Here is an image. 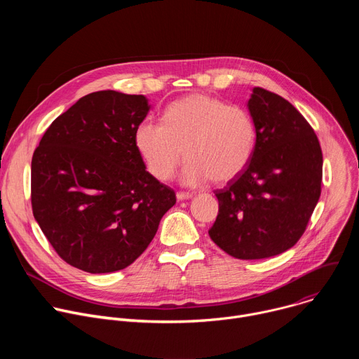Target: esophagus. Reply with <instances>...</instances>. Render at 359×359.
Listing matches in <instances>:
<instances>
[{"mask_svg": "<svg viewBox=\"0 0 359 359\" xmlns=\"http://www.w3.org/2000/svg\"><path fill=\"white\" fill-rule=\"evenodd\" d=\"M191 197H193V193H184V191H177L176 193L177 200H187V198H191Z\"/></svg>", "mask_w": 359, "mask_h": 359, "instance_id": "esophagus-1", "label": "esophagus"}]
</instances>
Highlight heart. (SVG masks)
Returning a JSON list of instances; mask_svg holds the SVG:
<instances>
[{
    "mask_svg": "<svg viewBox=\"0 0 359 359\" xmlns=\"http://www.w3.org/2000/svg\"><path fill=\"white\" fill-rule=\"evenodd\" d=\"M255 142L257 128L245 108L203 93L172 102L162 123L143 119L133 132L146 170L159 182L172 179L182 155L187 158L180 173L186 186L237 177L251 161Z\"/></svg>",
    "mask_w": 359,
    "mask_h": 359,
    "instance_id": "obj_1",
    "label": "heart"
}]
</instances>
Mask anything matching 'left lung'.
Returning a JSON list of instances; mask_svg holds the SVG:
<instances>
[{
    "instance_id": "left-lung-1",
    "label": "left lung",
    "mask_w": 359,
    "mask_h": 359,
    "mask_svg": "<svg viewBox=\"0 0 359 359\" xmlns=\"http://www.w3.org/2000/svg\"><path fill=\"white\" fill-rule=\"evenodd\" d=\"M247 108L257 142L245 169L216 190L210 238L240 260L273 257L302 236L321 194L323 151L314 129L277 93L252 88Z\"/></svg>"
}]
</instances>
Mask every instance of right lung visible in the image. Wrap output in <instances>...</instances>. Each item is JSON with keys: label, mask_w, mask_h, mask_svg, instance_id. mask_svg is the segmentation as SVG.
Masks as SVG:
<instances>
[{"label": "right lung", "mask_w": 359, "mask_h": 359, "mask_svg": "<svg viewBox=\"0 0 359 359\" xmlns=\"http://www.w3.org/2000/svg\"><path fill=\"white\" fill-rule=\"evenodd\" d=\"M149 109L143 95L92 92L50 123L34 151L32 213L72 267L90 274L126 269L176 203L133 143Z\"/></svg>", "instance_id": "right-lung-1"}]
</instances>
